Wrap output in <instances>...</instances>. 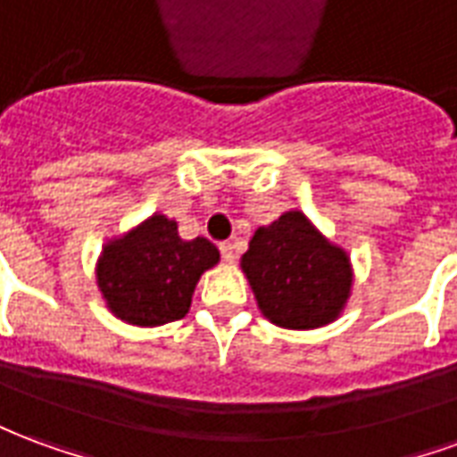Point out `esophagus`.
Instances as JSON below:
<instances>
[{"instance_id": "34e87169", "label": "esophagus", "mask_w": 457, "mask_h": 457, "mask_svg": "<svg viewBox=\"0 0 457 457\" xmlns=\"http://www.w3.org/2000/svg\"><path fill=\"white\" fill-rule=\"evenodd\" d=\"M220 254H222L225 262L232 264V262L237 259V245H235V242H222V245H220Z\"/></svg>"}]
</instances>
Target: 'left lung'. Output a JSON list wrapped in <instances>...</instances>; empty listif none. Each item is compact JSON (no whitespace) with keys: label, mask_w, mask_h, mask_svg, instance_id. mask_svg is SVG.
I'll return each instance as SVG.
<instances>
[{"label":"left lung","mask_w":457,"mask_h":457,"mask_svg":"<svg viewBox=\"0 0 457 457\" xmlns=\"http://www.w3.org/2000/svg\"><path fill=\"white\" fill-rule=\"evenodd\" d=\"M239 267L262 316L288 330L333 323L353 296L350 254L296 208L254 229Z\"/></svg>","instance_id":"1"}]
</instances>
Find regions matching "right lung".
I'll return each instance as SVG.
<instances>
[{
  "label": "right lung",
  "mask_w": 457,
  "mask_h": 457,
  "mask_svg": "<svg viewBox=\"0 0 457 457\" xmlns=\"http://www.w3.org/2000/svg\"><path fill=\"white\" fill-rule=\"evenodd\" d=\"M218 262L220 252L210 239H180L179 222L154 212L104 242L95 281L114 318L156 328L188 313L200 277Z\"/></svg>",
  "instance_id": "1"
}]
</instances>
